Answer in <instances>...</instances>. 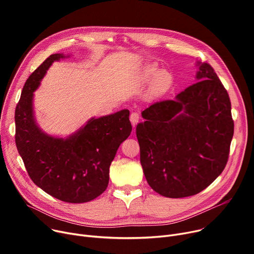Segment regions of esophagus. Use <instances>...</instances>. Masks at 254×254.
Masks as SVG:
<instances>
[{"label": "esophagus", "instance_id": "esophagus-1", "mask_svg": "<svg viewBox=\"0 0 254 254\" xmlns=\"http://www.w3.org/2000/svg\"><path fill=\"white\" fill-rule=\"evenodd\" d=\"M140 120V114L138 112H132L130 114V123L132 127H136Z\"/></svg>", "mask_w": 254, "mask_h": 254}]
</instances>
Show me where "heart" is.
Masks as SVG:
<instances>
[{"label": "heart", "mask_w": 254, "mask_h": 254, "mask_svg": "<svg viewBox=\"0 0 254 254\" xmlns=\"http://www.w3.org/2000/svg\"><path fill=\"white\" fill-rule=\"evenodd\" d=\"M157 71H158V68L156 64H149L144 69L143 76L145 79H150L157 73ZM170 81H171V76L168 72L163 71L161 73H158L154 79L152 89L154 91H161L169 85Z\"/></svg>", "instance_id": "heart-1"}]
</instances>
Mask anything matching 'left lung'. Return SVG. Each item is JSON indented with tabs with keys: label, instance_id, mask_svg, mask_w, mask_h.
Here are the masks:
<instances>
[{
	"label": "left lung",
	"instance_id": "1",
	"mask_svg": "<svg viewBox=\"0 0 254 254\" xmlns=\"http://www.w3.org/2000/svg\"><path fill=\"white\" fill-rule=\"evenodd\" d=\"M196 79L174 100L146 108L136 127L146 180L167 197L201 192L229 159L234 135L229 93L208 63L199 64Z\"/></svg>",
	"mask_w": 254,
	"mask_h": 254
}]
</instances>
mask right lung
Returning a JSON list of instances; mask_svg holds the SVG:
<instances>
[{
	"mask_svg": "<svg viewBox=\"0 0 254 254\" xmlns=\"http://www.w3.org/2000/svg\"><path fill=\"white\" fill-rule=\"evenodd\" d=\"M63 55H51L30 75L15 109V143L33 182L65 203H85L102 194L109 183L116 151L131 131L129 111L91 118L66 139L41 131L33 116V91L50 64Z\"/></svg>",
	"mask_w": 254,
	"mask_h": 254,
	"instance_id": "add662e5",
	"label": "right lung"
}]
</instances>
